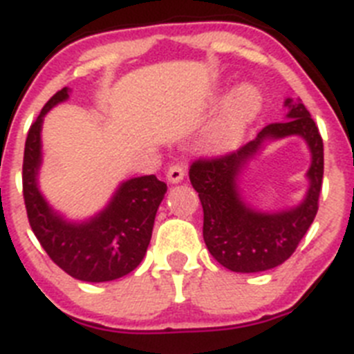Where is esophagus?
Wrapping results in <instances>:
<instances>
[{
  "instance_id": "obj_1",
  "label": "esophagus",
  "mask_w": 354,
  "mask_h": 354,
  "mask_svg": "<svg viewBox=\"0 0 354 354\" xmlns=\"http://www.w3.org/2000/svg\"><path fill=\"white\" fill-rule=\"evenodd\" d=\"M184 174H186V171H184L183 165H171V167L168 168V171H167L168 183H171V184L180 183V180L184 179Z\"/></svg>"
}]
</instances>
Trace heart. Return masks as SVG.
<instances>
[{"label":"heart","instance_id":"obj_1","mask_svg":"<svg viewBox=\"0 0 354 354\" xmlns=\"http://www.w3.org/2000/svg\"><path fill=\"white\" fill-rule=\"evenodd\" d=\"M261 111V95L245 84L230 95L223 115L212 124L204 136V149L209 154H225L236 149L248 126Z\"/></svg>","mask_w":354,"mask_h":354}]
</instances>
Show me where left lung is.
<instances>
[{
    "mask_svg": "<svg viewBox=\"0 0 354 354\" xmlns=\"http://www.w3.org/2000/svg\"><path fill=\"white\" fill-rule=\"evenodd\" d=\"M286 122L266 126L257 138L236 152L198 159L189 168V180L204 209L205 246L216 261L236 273H259L283 264L298 248L317 214L324 171L323 138L299 99H286ZM287 136H301L311 150L309 189L294 208L259 212L246 205L240 195V175L266 142Z\"/></svg>",
    "mask_w": 354,
    "mask_h": 354,
    "instance_id": "left-lung-1",
    "label": "left lung"
}]
</instances>
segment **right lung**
I'll return each mask as SVG.
<instances>
[{
    "label": "right lung",
    "instance_id": "add662e5",
    "mask_svg": "<svg viewBox=\"0 0 354 354\" xmlns=\"http://www.w3.org/2000/svg\"><path fill=\"white\" fill-rule=\"evenodd\" d=\"M67 99L68 88L65 86L46 102L28 131L23 161L28 220L42 248L65 273L81 282H109L126 277L145 257L167 184L156 175L124 180L108 205L84 221H68L56 212L39 189L40 133L46 113Z\"/></svg>",
    "mask_w": 354,
    "mask_h": 354
}]
</instances>
